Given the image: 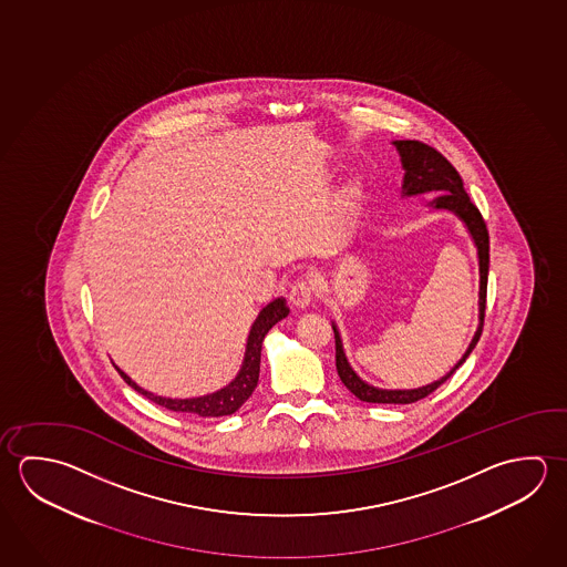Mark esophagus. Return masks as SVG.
<instances>
[{
    "instance_id": "1",
    "label": "esophagus",
    "mask_w": 567,
    "mask_h": 567,
    "mask_svg": "<svg viewBox=\"0 0 567 567\" xmlns=\"http://www.w3.org/2000/svg\"><path fill=\"white\" fill-rule=\"evenodd\" d=\"M290 302L292 307L307 308L310 300L315 297V288L310 285V280L298 279L292 287H290Z\"/></svg>"
}]
</instances>
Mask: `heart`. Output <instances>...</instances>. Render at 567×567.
Listing matches in <instances>:
<instances>
[{"label":"heart","instance_id":"heart-1","mask_svg":"<svg viewBox=\"0 0 567 567\" xmlns=\"http://www.w3.org/2000/svg\"><path fill=\"white\" fill-rule=\"evenodd\" d=\"M350 197H354V193H350Z\"/></svg>","mask_w":567,"mask_h":567}]
</instances>
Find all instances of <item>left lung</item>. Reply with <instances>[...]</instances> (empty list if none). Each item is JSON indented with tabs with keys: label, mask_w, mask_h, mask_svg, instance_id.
<instances>
[{
	"label": "left lung",
	"mask_w": 567,
	"mask_h": 567,
	"mask_svg": "<svg viewBox=\"0 0 567 567\" xmlns=\"http://www.w3.org/2000/svg\"><path fill=\"white\" fill-rule=\"evenodd\" d=\"M394 145L400 151L402 167L406 171L404 195L442 190V195L432 203V207L454 210L457 217L466 223L467 230L476 243L477 259H480V327L467 347L466 354L462 357L456 367L452 368L442 380H437L434 384H427V386L416 388V390H380V388L370 386L364 380H360L357 372L348 364L337 327H332L334 328V342H337L338 377L354 396L360 398L362 402H374V404H412V402H417V400L426 398L427 394H432L437 386H442L447 378L452 377L457 368L466 362L470 352L476 347L477 340L482 337L484 317H486L487 269H489V235H487L486 220L477 210L476 205L467 197L464 183L460 179L454 165L440 151L430 147L422 141H394Z\"/></svg>",
	"instance_id": "left-lung-1"
}]
</instances>
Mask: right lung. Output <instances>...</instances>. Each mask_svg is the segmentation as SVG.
<instances>
[{"instance_id":"1","label":"right lung","mask_w":567,"mask_h":567,"mask_svg":"<svg viewBox=\"0 0 567 567\" xmlns=\"http://www.w3.org/2000/svg\"><path fill=\"white\" fill-rule=\"evenodd\" d=\"M288 307L285 298H277L270 305L260 310L259 317L255 320V324L250 328L249 340H247V352H245V362L240 368L237 378L230 382L229 386L223 388L215 394L200 398H187V400H173V398L155 396L147 390L137 386L125 372H120L121 378L141 392L143 396L150 398L155 404L173 410V412H187V414H195L200 417H219L229 416L233 412H237L250 394L255 392L257 382H259L260 372V350H262V340L267 337L270 328L275 327L279 320L287 317Z\"/></svg>"}]
</instances>
